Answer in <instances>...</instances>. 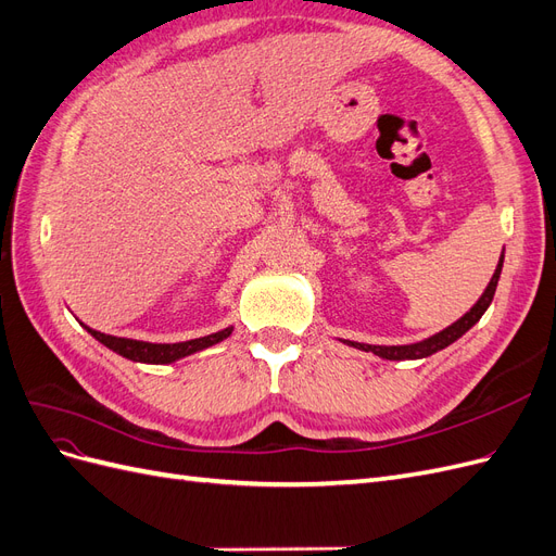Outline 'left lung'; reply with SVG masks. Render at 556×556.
Segmentation results:
<instances>
[{"instance_id": "left-lung-1", "label": "left lung", "mask_w": 556, "mask_h": 556, "mask_svg": "<svg viewBox=\"0 0 556 556\" xmlns=\"http://www.w3.org/2000/svg\"><path fill=\"white\" fill-rule=\"evenodd\" d=\"M501 266H503V255L498 260V266H496V271H494L490 285H486L484 294L478 299V304L473 308H470L462 319H457V323H454L452 327L443 329L441 333L431 336V339H427L422 343H413V345H366V343H355V341H345V343L352 345V348L374 352V355H378L382 359H422V357H429V355H433V352H439V350L452 345L457 339H462V336L484 315V311L490 308L494 292H496V285H498Z\"/></svg>"}]
</instances>
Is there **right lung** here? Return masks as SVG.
I'll return each instance as SVG.
<instances>
[{
	"label": "right lung",
	"instance_id": "right-lung-1",
	"mask_svg": "<svg viewBox=\"0 0 556 556\" xmlns=\"http://www.w3.org/2000/svg\"><path fill=\"white\" fill-rule=\"evenodd\" d=\"M86 327V325H83ZM99 343H104L106 348H111L117 355H123L131 362H143V364H172L180 357H188L192 352L204 350L208 345L220 343L223 339L231 333V329H223L217 333L204 336V339H192L185 343H146V341H131V339H117V336H109L97 329L86 327Z\"/></svg>",
	"mask_w": 556,
	"mask_h": 556
}]
</instances>
